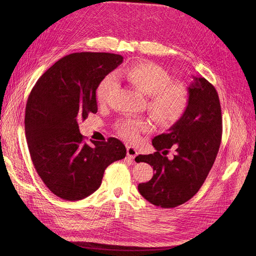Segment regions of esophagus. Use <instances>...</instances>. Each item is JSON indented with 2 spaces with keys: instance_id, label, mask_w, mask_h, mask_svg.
<instances>
[{
  "instance_id": "1",
  "label": "esophagus",
  "mask_w": 256,
  "mask_h": 256,
  "mask_svg": "<svg viewBox=\"0 0 256 256\" xmlns=\"http://www.w3.org/2000/svg\"><path fill=\"white\" fill-rule=\"evenodd\" d=\"M126 154H128V156L130 158H135L138 156L137 150L135 148V147H132V146H128L126 147Z\"/></svg>"
}]
</instances>
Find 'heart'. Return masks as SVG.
<instances>
[{"label":"heart","instance_id":"heart-1","mask_svg":"<svg viewBox=\"0 0 256 256\" xmlns=\"http://www.w3.org/2000/svg\"><path fill=\"white\" fill-rule=\"evenodd\" d=\"M124 78L147 96V109L162 126H170L184 115L189 92L186 86L178 82H170L169 74L158 65L142 62L132 65L124 70L118 72ZM117 87V78L114 74H108L100 83L96 98L104 104ZM118 135L128 141H136L140 132H150L152 126L144 118H122L114 126Z\"/></svg>","mask_w":256,"mask_h":256}]
</instances>
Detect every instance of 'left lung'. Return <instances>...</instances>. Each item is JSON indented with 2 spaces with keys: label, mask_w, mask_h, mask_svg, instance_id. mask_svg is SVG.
Here are the masks:
<instances>
[{
  "label": "left lung",
  "mask_w": 256,
  "mask_h": 256,
  "mask_svg": "<svg viewBox=\"0 0 256 256\" xmlns=\"http://www.w3.org/2000/svg\"><path fill=\"white\" fill-rule=\"evenodd\" d=\"M188 87L189 102L184 115L168 132L156 136V152L139 154L137 163L150 164L152 178L139 184L140 194L152 204L169 208L191 199L204 184L219 152L222 114L218 93L204 78L193 76ZM176 150L174 158L164 154ZM162 154H160V152Z\"/></svg>",
  "instance_id": "8db88e82"
}]
</instances>
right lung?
Returning a JSON list of instances; mask_svg holds the SVG:
<instances>
[{
  "label": "right lung",
  "instance_id": "1",
  "mask_svg": "<svg viewBox=\"0 0 256 256\" xmlns=\"http://www.w3.org/2000/svg\"><path fill=\"white\" fill-rule=\"evenodd\" d=\"M124 61L110 52H74L39 78L26 104L24 130L33 165L56 196L70 201L96 192L106 168L126 158L124 143L84 141L78 121L98 112L96 89Z\"/></svg>",
  "mask_w": 256,
  "mask_h": 256
}]
</instances>
